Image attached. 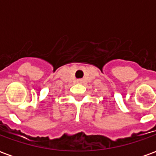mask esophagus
<instances>
[{"mask_svg":"<svg viewBox=\"0 0 156 156\" xmlns=\"http://www.w3.org/2000/svg\"><path fill=\"white\" fill-rule=\"evenodd\" d=\"M78 83H82V80H78Z\"/></svg>","mask_w":156,"mask_h":156,"instance_id":"1","label":"esophagus"}]
</instances>
